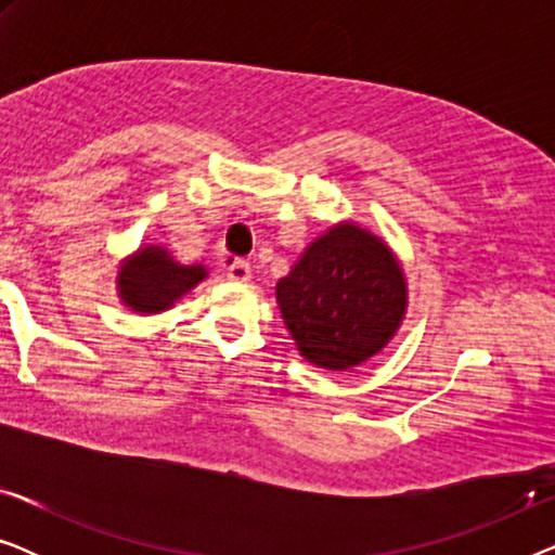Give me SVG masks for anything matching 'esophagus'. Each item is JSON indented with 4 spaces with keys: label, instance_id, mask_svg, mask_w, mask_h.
I'll return each instance as SVG.
<instances>
[{
    "label": "esophagus",
    "instance_id": "34e87169",
    "mask_svg": "<svg viewBox=\"0 0 555 555\" xmlns=\"http://www.w3.org/2000/svg\"><path fill=\"white\" fill-rule=\"evenodd\" d=\"M249 275H253V268H249V262L242 260V257H234V260L227 264V278L234 280V283H245Z\"/></svg>",
    "mask_w": 555,
    "mask_h": 555
}]
</instances>
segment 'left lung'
<instances>
[{"instance_id": "8db88e82", "label": "left lung", "mask_w": 555, "mask_h": 555, "mask_svg": "<svg viewBox=\"0 0 555 555\" xmlns=\"http://www.w3.org/2000/svg\"><path fill=\"white\" fill-rule=\"evenodd\" d=\"M283 321L315 366H359L386 346L406 308V285L391 249L361 227L340 224L306 249L278 283Z\"/></svg>"}]
</instances>
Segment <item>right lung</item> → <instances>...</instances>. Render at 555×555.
Masks as SVG:
<instances>
[{
	"instance_id": "add662e5",
	"label": "right lung",
	"mask_w": 555,
	"mask_h": 555,
	"mask_svg": "<svg viewBox=\"0 0 555 555\" xmlns=\"http://www.w3.org/2000/svg\"><path fill=\"white\" fill-rule=\"evenodd\" d=\"M202 264L173 262L162 247H143L139 255L131 257L118 275L120 298L139 313H158L171 308L177 298L204 280Z\"/></svg>"
}]
</instances>
